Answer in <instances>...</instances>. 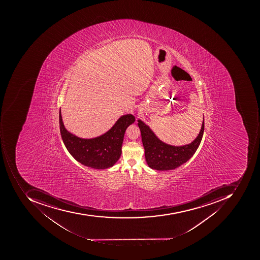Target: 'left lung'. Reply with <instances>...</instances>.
<instances>
[{"label":"left lung","mask_w":260,"mask_h":260,"mask_svg":"<svg viewBox=\"0 0 260 260\" xmlns=\"http://www.w3.org/2000/svg\"><path fill=\"white\" fill-rule=\"evenodd\" d=\"M138 121L148 167L159 171L174 170L188 161L199 148L205 128L203 118L200 132L196 139L183 146H173L158 139L151 128L141 119Z\"/></svg>","instance_id":"8db88e82"}]
</instances>
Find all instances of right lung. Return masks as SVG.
<instances>
[{
    "label": "right lung",
    "mask_w": 260,
    "mask_h": 260,
    "mask_svg": "<svg viewBox=\"0 0 260 260\" xmlns=\"http://www.w3.org/2000/svg\"><path fill=\"white\" fill-rule=\"evenodd\" d=\"M135 121L131 114L121 116L106 134L91 139H83L69 132L59 111L60 133L64 146L79 162L97 170L110 168L120 158L124 134Z\"/></svg>",
    "instance_id": "add662e5"
}]
</instances>
